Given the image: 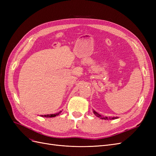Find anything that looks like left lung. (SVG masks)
Masks as SVG:
<instances>
[{"label":"left lung","mask_w":156,"mask_h":156,"mask_svg":"<svg viewBox=\"0 0 156 156\" xmlns=\"http://www.w3.org/2000/svg\"><path fill=\"white\" fill-rule=\"evenodd\" d=\"M94 114L96 115V116H97L98 117H99V118H101V119H105V120H108V119H110V120H112V119H116L118 117H112V118H108V117H107V116H105V117H103V116H102L101 115H100V114H98V113L97 112H96L95 111H94Z\"/></svg>","instance_id":"obj_1"}]
</instances>
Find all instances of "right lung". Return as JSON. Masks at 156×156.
<instances>
[{"mask_svg": "<svg viewBox=\"0 0 156 156\" xmlns=\"http://www.w3.org/2000/svg\"><path fill=\"white\" fill-rule=\"evenodd\" d=\"M62 112V111H60L58 113H56V114H52V115H41V116H44V117H55L58 116L60 113Z\"/></svg>", "mask_w": 156, "mask_h": 156, "instance_id": "add662e5", "label": "right lung"}]
</instances>
